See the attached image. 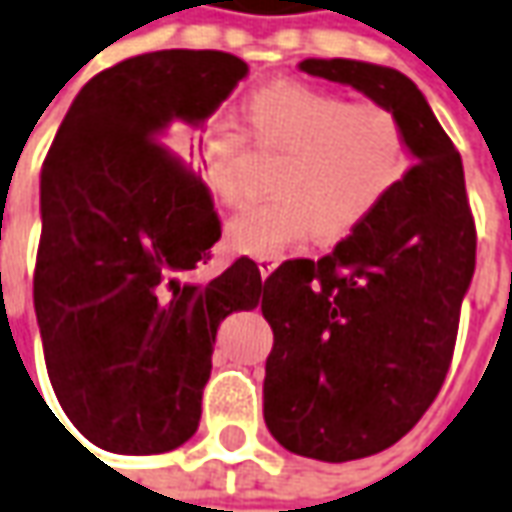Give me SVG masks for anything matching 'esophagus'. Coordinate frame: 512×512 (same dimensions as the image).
<instances>
[{"instance_id":"34e87169","label":"esophagus","mask_w":512,"mask_h":512,"mask_svg":"<svg viewBox=\"0 0 512 512\" xmlns=\"http://www.w3.org/2000/svg\"><path fill=\"white\" fill-rule=\"evenodd\" d=\"M280 266V257H257V269H260V277H269L271 271Z\"/></svg>"}]
</instances>
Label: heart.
Here are the masks:
<instances>
[{
    "label": "heart",
    "mask_w": 512,
    "mask_h": 512,
    "mask_svg": "<svg viewBox=\"0 0 512 512\" xmlns=\"http://www.w3.org/2000/svg\"><path fill=\"white\" fill-rule=\"evenodd\" d=\"M249 137L263 151H280L271 176L277 196L249 204L227 224L229 249L277 257L316 229L319 238H344L373 215L406 170V142L395 114L375 103H347L342 95L300 81L260 86L243 103ZM246 134L229 117H212L198 131V156L210 193L221 204L243 196Z\"/></svg>",
    "instance_id": "1"
}]
</instances>
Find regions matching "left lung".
<instances>
[{
    "mask_svg": "<svg viewBox=\"0 0 512 512\" xmlns=\"http://www.w3.org/2000/svg\"><path fill=\"white\" fill-rule=\"evenodd\" d=\"M401 123L412 168L322 260H285L263 285L274 330L263 417L291 454L361 460L398 443L451 364L476 266L462 159L426 95L392 66L305 58Z\"/></svg>",
    "mask_w": 512,
    "mask_h": 512,
    "instance_id": "8db88e82",
    "label": "left lung"
}]
</instances>
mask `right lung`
<instances>
[{"label": "right lung", "instance_id": "right-lung-1", "mask_svg": "<svg viewBox=\"0 0 512 512\" xmlns=\"http://www.w3.org/2000/svg\"><path fill=\"white\" fill-rule=\"evenodd\" d=\"M246 72L218 50L128 58L78 92L44 159L33 305L55 398L97 448L187 443L221 322L263 300L249 257L190 280L221 221L173 151Z\"/></svg>", "mask_w": 512, "mask_h": 512}]
</instances>
